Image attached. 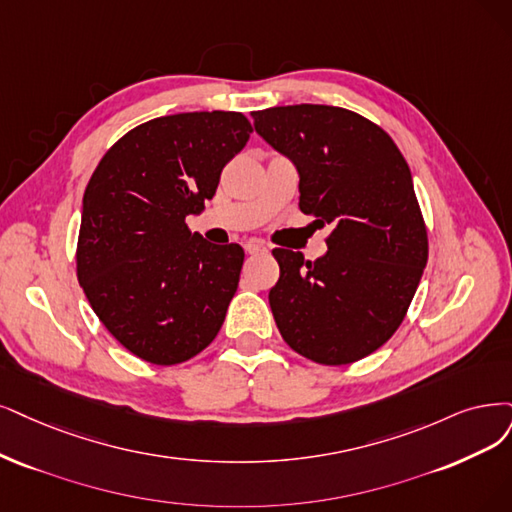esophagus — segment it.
<instances>
[{
    "instance_id": "1",
    "label": "esophagus",
    "mask_w": 512,
    "mask_h": 512,
    "mask_svg": "<svg viewBox=\"0 0 512 512\" xmlns=\"http://www.w3.org/2000/svg\"><path fill=\"white\" fill-rule=\"evenodd\" d=\"M244 251L251 253V255H255V253H266L268 246L263 244V242H259V240H249V242H244Z\"/></svg>"
}]
</instances>
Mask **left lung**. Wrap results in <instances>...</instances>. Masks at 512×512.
Listing matches in <instances>:
<instances>
[{"label": "left lung", "mask_w": 512, "mask_h": 512, "mask_svg": "<svg viewBox=\"0 0 512 512\" xmlns=\"http://www.w3.org/2000/svg\"><path fill=\"white\" fill-rule=\"evenodd\" d=\"M255 130L291 158L299 208L331 223L316 261L274 249L280 278L270 308L282 339L320 365H348L401 327L428 261L411 170L386 130L333 105L251 113Z\"/></svg>", "instance_id": "obj_1"}]
</instances>
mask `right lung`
<instances>
[{
	"instance_id": "right-lung-1",
	"label": "right lung",
	"mask_w": 512,
	"mask_h": 512,
	"mask_svg": "<svg viewBox=\"0 0 512 512\" xmlns=\"http://www.w3.org/2000/svg\"><path fill=\"white\" fill-rule=\"evenodd\" d=\"M238 111L149 120L113 143L86 185L78 280L105 329L135 356L179 365L217 337L244 251L192 234L223 166L249 141Z\"/></svg>"
}]
</instances>
